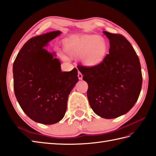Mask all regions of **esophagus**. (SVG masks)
<instances>
[{"label":"esophagus","mask_w":156,"mask_h":156,"mask_svg":"<svg viewBox=\"0 0 156 156\" xmlns=\"http://www.w3.org/2000/svg\"><path fill=\"white\" fill-rule=\"evenodd\" d=\"M78 78H79V80H81V79H83V75L80 72H78Z\"/></svg>","instance_id":"34e87169"}]
</instances>
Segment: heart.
<instances>
[{"mask_svg":"<svg viewBox=\"0 0 156 156\" xmlns=\"http://www.w3.org/2000/svg\"><path fill=\"white\" fill-rule=\"evenodd\" d=\"M107 44L101 36L82 34L67 39L64 42V50L71 57L80 58L83 64L89 67H94L101 64L107 53ZM63 60L67 57L61 55Z\"/></svg>","mask_w":156,"mask_h":156,"instance_id":"b5f03b06","label":"heart"}]
</instances>
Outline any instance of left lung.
<instances>
[{"label": "left lung", "mask_w": 156, "mask_h": 156, "mask_svg": "<svg viewBox=\"0 0 156 156\" xmlns=\"http://www.w3.org/2000/svg\"><path fill=\"white\" fill-rule=\"evenodd\" d=\"M109 54L98 66L78 69L87 83L89 105L97 115L113 119L127 113L139 98L142 85L140 59L131 43L119 34L106 31Z\"/></svg>", "instance_id": "8db88e82"}]
</instances>
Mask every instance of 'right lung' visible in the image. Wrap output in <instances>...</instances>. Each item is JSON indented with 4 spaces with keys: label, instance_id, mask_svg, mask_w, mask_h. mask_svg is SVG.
<instances>
[{
    "label": "right lung",
    "instance_id": "1",
    "mask_svg": "<svg viewBox=\"0 0 156 156\" xmlns=\"http://www.w3.org/2000/svg\"><path fill=\"white\" fill-rule=\"evenodd\" d=\"M61 34L56 30L31 38L13 64L14 91L20 107L34 122L45 125L63 118L69 95L79 81L77 69L62 72L55 53L44 49Z\"/></svg>",
    "mask_w": 156,
    "mask_h": 156
}]
</instances>
